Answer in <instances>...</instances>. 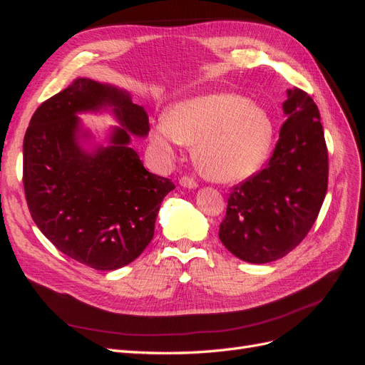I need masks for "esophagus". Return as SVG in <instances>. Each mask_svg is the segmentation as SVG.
<instances>
[{
    "instance_id": "34e87169",
    "label": "esophagus",
    "mask_w": 365,
    "mask_h": 365,
    "mask_svg": "<svg viewBox=\"0 0 365 365\" xmlns=\"http://www.w3.org/2000/svg\"><path fill=\"white\" fill-rule=\"evenodd\" d=\"M180 184L182 187H187V189H196L197 187V182L192 178V176H182V178L180 180Z\"/></svg>"
}]
</instances>
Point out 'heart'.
Segmentation results:
<instances>
[{
    "label": "heart",
    "mask_w": 365,
    "mask_h": 365,
    "mask_svg": "<svg viewBox=\"0 0 365 365\" xmlns=\"http://www.w3.org/2000/svg\"><path fill=\"white\" fill-rule=\"evenodd\" d=\"M274 134L263 106L235 93H210L175 103L149 132V143L170 158L176 143L195 145L193 158L207 178H245L267 157Z\"/></svg>",
    "instance_id": "b5f03b06"
}]
</instances>
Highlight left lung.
Here are the masks:
<instances>
[{
    "label": "left lung",
    "mask_w": 365,
    "mask_h": 365,
    "mask_svg": "<svg viewBox=\"0 0 365 365\" xmlns=\"http://www.w3.org/2000/svg\"><path fill=\"white\" fill-rule=\"evenodd\" d=\"M286 121L264 169L233 187L219 239L240 260L268 263L312 228L327 192L329 160L319 111L307 93L288 90Z\"/></svg>",
    "instance_id": "8db88e82"
}]
</instances>
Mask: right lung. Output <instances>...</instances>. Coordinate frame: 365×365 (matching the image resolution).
Instances as JSON below:
<instances>
[{"label":"right lung","instance_id":"1","mask_svg":"<svg viewBox=\"0 0 365 365\" xmlns=\"http://www.w3.org/2000/svg\"><path fill=\"white\" fill-rule=\"evenodd\" d=\"M109 107L120 127L108 147L88 151L77 113ZM149 117L117 86L79 77L43 102L24 137L23 181L30 215L51 244L97 271L135 260L153 237L175 184L148 172L129 146L146 137Z\"/></svg>","mask_w":365,"mask_h":365}]
</instances>
